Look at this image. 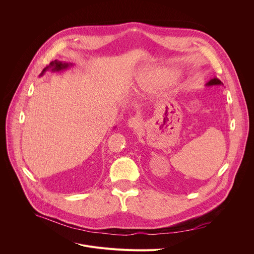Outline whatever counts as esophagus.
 Segmentation results:
<instances>
[{"instance_id":"esophagus-1","label":"esophagus","mask_w":254,"mask_h":254,"mask_svg":"<svg viewBox=\"0 0 254 254\" xmlns=\"http://www.w3.org/2000/svg\"><path fill=\"white\" fill-rule=\"evenodd\" d=\"M143 125V120L139 117H133L128 120L127 126L133 129H139Z\"/></svg>"}]
</instances>
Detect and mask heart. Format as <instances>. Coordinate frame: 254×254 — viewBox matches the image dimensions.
<instances>
[{
	"instance_id": "obj_1",
	"label": "heart",
	"mask_w": 254,
	"mask_h": 254,
	"mask_svg": "<svg viewBox=\"0 0 254 254\" xmlns=\"http://www.w3.org/2000/svg\"><path fill=\"white\" fill-rule=\"evenodd\" d=\"M175 75L165 68L143 73L136 79L135 91L140 93H152L157 90L174 85Z\"/></svg>"
}]
</instances>
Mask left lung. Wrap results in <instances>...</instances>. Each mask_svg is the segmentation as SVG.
Here are the masks:
<instances>
[{
	"instance_id": "obj_1",
	"label": "left lung",
	"mask_w": 254,
	"mask_h": 254,
	"mask_svg": "<svg viewBox=\"0 0 254 254\" xmlns=\"http://www.w3.org/2000/svg\"><path fill=\"white\" fill-rule=\"evenodd\" d=\"M214 85H223V83L218 78H214L210 80L209 83H206V86H214Z\"/></svg>"
}]
</instances>
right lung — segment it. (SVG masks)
<instances>
[{"label": "right lung", "instance_id": "right-lung-1", "mask_svg": "<svg viewBox=\"0 0 254 254\" xmlns=\"http://www.w3.org/2000/svg\"><path fill=\"white\" fill-rule=\"evenodd\" d=\"M70 65H72L71 63L67 64V63H63V62H60V61L56 60V61H54V62H51L49 65L45 66V67L43 68V70H42V72L40 73L39 76H42L45 72L50 71V70H51L52 72H59V71L64 70V68H67Z\"/></svg>", "mask_w": 254, "mask_h": 254}]
</instances>
